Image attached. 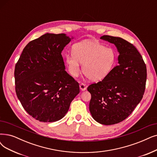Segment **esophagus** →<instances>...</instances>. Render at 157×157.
Returning <instances> with one entry per match:
<instances>
[{
  "instance_id": "obj_1",
  "label": "esophagus",
  "mask_w": 157,
  "mask_h": 157,
  "mask_svg": "<svg viewBox=\"0 0 157 157\" xmlns=\"http://www.w3.org/2000/svg\"><path fill=\"white\" fill-rule=\"evenodd\" d=\"M80 89L82 91H85L87 89V86L84 83H80Z\"/></svg>"
}]
</instances>
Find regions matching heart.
<instances>
[{
  "mask_svg": "<svg viewBox=\"0 0 157 157\" xmlns=\"http://www.w3.org/2000/svg\"><path fill=\"white\" fill-rule=\"evenodd\" d=\"M73 56L67 55L66 64L73 76L80 73V62L83 64V73L90 80H101L111 73L115 67L116 53L113 49L105 48L94 41H83L72 48Z\"/></svg>",
  "mask_w": 157,
  "mask_h": 157,
  "instance_id": "1",
  "label": "heart"
}]
</instances>
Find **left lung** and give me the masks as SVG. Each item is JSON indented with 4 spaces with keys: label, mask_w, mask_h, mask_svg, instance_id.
Wrapping results in <instances>:
<instances>
[{
    "label": "left lung",
    "mask_w": 157,
    "mask_h": 157,
    "mask_svg": "<svg viewBox=\"0 0 157 157\" xmlns=\"http://www.w3.org/2000/svg\"><path fill=\"white\" fill-rule=\"evenodd\" d=\"M100 39L114 44L118 65L102 81L87 87L91 95L90 111L97 122L112 125L125 120L143 97L146 66L137 49L121 37L104 35Z\"/></svg>",
    "instance_id": "left-lung-1"
}]
</instances>
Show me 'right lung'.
Instances as JSON below:
<instances>
[{
	"mask_svg": "<svg viewBox=\"0 0 157 157\" xmlns=\"http://www.w3.org/2000/svg\"><path fill=\"white\" fill-rule=\"evenodd\" d=\"M70 41L64 33H46L28 44L15 65L17 96L40 122L60 120L80 92L79 84L65 71L61 55Z\"/></svg>",
	"mask_w": 157,
	"mask_h": 157,
	"instance_id": "obj_1",
	"label": "right lung"
}]
</instances>
